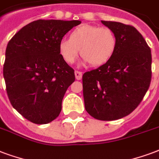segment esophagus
I'll return each mask as SVG.
<instances>
[{
  "instance_id": "obj_1",
  "label": "esophagus",
  "mask_w": 159,
  "mask_h": 159,
  "mask_svg": "<svg viewBox=\"0 0 159 159\" xmlns=\"http://www.w3.org/2000/svg\"><path fill=\"white\" fill-rule=\"evenodd\" d=\"M75 78H76V80H80L82 79V75H83L82 72H80V71H75Z\"/></svg>"
}]
</instances>
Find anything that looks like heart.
<instances>
[{"label":"heart","mask_w":159,"mask_h":159,"mask_svg":"<svg viewBox=\"0 0 159 159\" xmlns=\"http://www.w3.org/2000/svg\"><path fill=\"white\" fill-rule=\"evenodd\" d=\"M116 48L117 39L111 29L84 24L73 30L70 39L59 42L58 52L67 64H73L81 49L84 64L101 66L111 59Z\"/></svg>","instance_id":"obj_1"}]
</instances>
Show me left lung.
I'll return each mask as SVG.
<instances>
[{"mask_svg":"<svg viewBox=\"0 0 159 159\" xmlns=\"http://www.w3.org/2000/svg\"><path fill=\"white\" fill-rule=\"evenodd\" d=\"M117 39L107 64L83 75L84 107L97 120H114L132 113L143 101L152 79L151 49L134 27L101 21Z\"/></svg>","mask_w":159,"mask_h":159,"instance_id":"obj_1","label":"left lung"}]
</instances>
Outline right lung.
Returning a JSON list of instances; mask_svg holds the SVG:
<instances>
[{
  "label": "right lung",
  "mask_w": 159,
  "mask_h": 159,
  "mask_svg": "<svg viewBox=\"0 0 159 159\" xmlns=\"http://www.w3.org/2000/svg\"><path fill=\"white\" fill-rule=\"evenodd\" d=\"M80 21L38 20L13 36L6 49L3 76L11 106L27 120L47 124L58 117L75 70L58 43Z\"/></svg>",
  "instance_id": "obj_1"
}]
</instances>
